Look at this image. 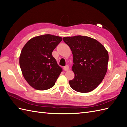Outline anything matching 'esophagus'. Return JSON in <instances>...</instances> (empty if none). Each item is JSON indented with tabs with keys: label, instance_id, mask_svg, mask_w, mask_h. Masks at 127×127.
Returning a JSON list of instances; mask_svg holds the SVG:
<instances>
[{
	"label": "esophagus",
	"instance_id": "34e87169",
	"mask_svg": "<svg viewBox=\"0 0 127 127\" xmlns=\"http://www.w3.org/2000/svg\"><path fill=\"white\" fill-rule=\"evenodd\" d=\"M63 69L64 70V71H68V70H69V66L67 65H66V66H65L63 68Z\"/></svg>",
	"mask_w": 127,
	"mask_h": 127
}]
</instances>
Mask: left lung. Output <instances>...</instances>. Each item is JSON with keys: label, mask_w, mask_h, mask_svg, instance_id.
<instances>
[{"label": "left lung", "mask_w": 127, "mask_h": 127, "mask_svg": "<svg viewBox=\"0 0 127 127\" xmlns=\"http://www.w3.org/2000/svg\"><path fill=\"white\" fill-rule=\"evenodd\" d=\"M73 55L72 70L75 77L69 81L71 88L81 93L95 89L106 75L109 54L104 46L90 37L77 35L64 37Z\"/></svg>", "instance_id": "left-lung-1"}]
</instances>
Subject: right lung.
<instances>
[{
    "instance_id": "add662e5",
    "label": "right lung",
    "mask_w": 127,
    "mask_h": 127,
    "mask_svg": "<svg viewBox=\"0 0 127 127\" xmlns=\"http://www.w3.org/2000/svg\"><path fill=\"white\" fill-rule=\"evenodd\" d=\"M62 40L60 36L45 34L29 40L20 56V65L23 77L29 85L44 91L55 85L62 69L52 55Z\"/></svg>"
}]
</instances>
